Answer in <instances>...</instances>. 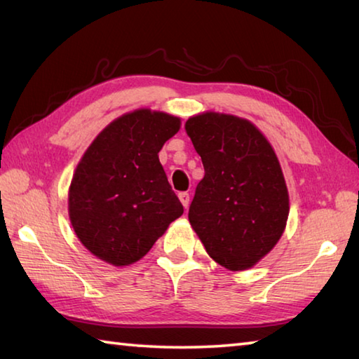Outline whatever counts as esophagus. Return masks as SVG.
I'll use <instances>...</instances> for the list:
<instances>
[{
  "instance_id": "esophagus-1",
  "label": "esophagus",
  "mask_w": 359,
  "mask_h": 359,
  "mask_svg": "<svg viewBox=\"0 0 359 359\" xmlns=\"http://www.w3.org/2000/svg\"><path fill=\"white\" fill-rule=\"evenodd\" d=\"M179 199L182 202V205L188 208V204H190V194L188 193H179Z\"/></svg>"
}]
</instances>
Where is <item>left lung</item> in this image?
<instances>
[{
    "label": "left lung",
    "instance_id": "obj_1",
    "mask_svg": "<svg viewBox=\"0 0 359 359\" xmlns=\"http://www.w3.org/2000/svg\"><path fill=\"white\" fill-rule=\"evenodd\" d=\"M185 130L204 165L188 212L215 262L248 270L279 242L287 224L289 191L269 140L252 122L207 111Z\"/></svg>",
    "mask_w": 359,
    "mask_h": 359
}]
</instances>
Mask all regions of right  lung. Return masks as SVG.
Masks as SVG:
<instances>
[{
    "mask_svg": "<svg viewBox=\"0 0 359 359\" xmlns=\"http://www.w3.org/2000/svg\"><path fill=\"white\" fill-rule=\"evenodd\" d=\"M180 117L149 108L122 114L90 142L69 188V218L88 251L114 266L144 257L184 213L158 160Z\"/></svg>",
    "mask_w": 359,
    "mask_h": 359,
    "instance_id": "add662e5",
    "label": "right lung"
}]
</instances>
